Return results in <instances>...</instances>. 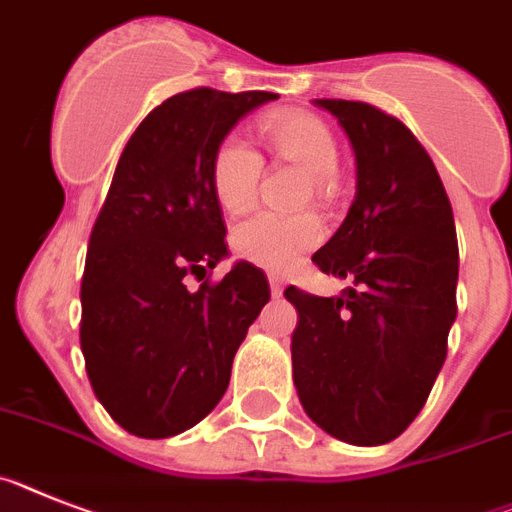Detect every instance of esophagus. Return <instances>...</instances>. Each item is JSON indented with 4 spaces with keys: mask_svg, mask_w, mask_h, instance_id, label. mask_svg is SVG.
Masks as SVG:
<instances>
[{
    "mask_svg": "<svg viewBox=\"0 0 512 512\" xmlns=\"http://www.w3.org/2000/svg\"><path fill=\"white\" fill-rule=\"evenodd\" d=\"M268 281H270V293H273V296H281L283 288H286L283 286V278H278V275H270Z\"/></svg>",
    "mask_w": 512,
    "mask_h": 512,
    "instance_id": "obj_1",
    "label": "esophagus"
}]
</instances>
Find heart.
<instances>
[{"mask_svg": "<svg viewBox=\"0 0 512 512\" xmlns=\"http://www.w3.org/2000/svg\"><path fill=\"white\" fill-rule=\"evenodd\" d=\"M260 136L275 159L306 172V198L330 206L340 193V146L335 133L309 110H281L260 123ZM262 175V157L239 136H224L208 164L213 198L224 211H244L255 201ZM324 237L322 221L314 213H255L231 234V247L242 260L260 268L286 270Z\"/></svg>", "mask_w": 512, "mask_h": 512, "instance_id": "obj_1", "label": "heart"}]
</instances>
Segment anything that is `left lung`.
<instances>
[{
    "label": "left lung",
    "instance_id": "left-lung-1",
    "mask_svg": "<svg viewBox=\"0 0 512 512\" xmlns=\"http://www.w3.org/2000/svg\"><path fill=\"white\" fill-rule=\"evenodd\" d=\"M314 102L348 133L358 193L311 262L353 286L332 299L283 291L299 311L293 381L319 428L355 446H381L420 415L446 361L459 281L456 224L433 159L399 118L368 102Z\"/></svg>",
    "mask_w": 512,
    "mask_h": 512
}]
</instances>
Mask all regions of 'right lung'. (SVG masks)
Returning <instances> with one entry per match:
<instances>
[{
    "instance_id": "obj_1",
    "label": "right lung",
    "mask_w": 512,
    "mask_h": 512,
    "mask_svg": "<svg viewBox=\"0 0 512 512\" xmlns=\"http://www.w3.org/2000/svg\"><path fill=\"white\" fill-rule=\"evenodd\" d=\"M275 97L211 87L172 95L118 159L87 247L79 342L97 399L139 438L182 433L219 404L234 353L270 299L250 262L211 281L226 226L208 164L229 128ZM188 274L209 278L190 292Z\"/></svg>"
}]
</instances>
